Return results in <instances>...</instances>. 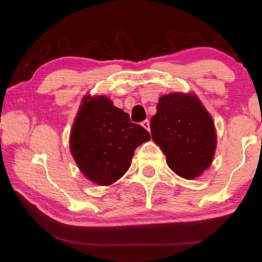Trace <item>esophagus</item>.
I'll return each instance as SVG.
<instances>
[{
    "instance_id": "esophagus-1",
    "label": "esophagus",
    "mask_w": 262,
    "mask_h": 262,
    "mask_svg": "<svg viewBox=\"0 0 262 262\" xmlns=\"http://www.w3.org/2000/svg\"><path fill=\"white\" fill-rule=\"evenodd\" d=\"M142 126H143L145 129H147L148 132H150V122L148 120H144L142 121Z\"/></svg>"
}]
</instances>
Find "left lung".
<instances>
[{
    "instance_id": "obj_1",
    "label": "left lung",
    "mask_w": 262,
    "mask_h": 262,
    "mask_svg": "<svg viewBox=\"0 0 262 262\" xmlns=\"http://www.w3.org/2000/svg\"><path fill=\"white\" fill-rule=\"evenodd\" d=\"M150 128L174 173L193 179L211 164L216 149L214 121L195 96L161 97Z\"/></svg>"
}]
</instances>
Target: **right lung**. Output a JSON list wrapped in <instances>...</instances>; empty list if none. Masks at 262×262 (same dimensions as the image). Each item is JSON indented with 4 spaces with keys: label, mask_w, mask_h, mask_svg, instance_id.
<instances>
[{
    "label": "right lung",
    "mask_w": 262,
    "mask_h": 262,
    "mask_svg": "<svg viewBox=\"0 0 262 262\" xmlns=\"http://www.w3.org/2000/svg\"><path fill=\"white\" fill-rule=\"evenodd\" d=\"M148 140L149 132L108 98L85 97L70 134V149L82 173L106 186L126 173L134 150Z\"/></svg>",
    "instance_id": "add662e5"
}]
</instances>
